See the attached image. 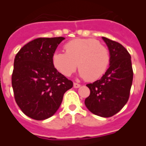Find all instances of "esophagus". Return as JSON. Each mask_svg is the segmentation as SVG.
Instances as JSON below:
<instances>
[{
  "label": "esophagus",
  "instance_id": "esophagus-1",
  "mask_svg": "<svg viewBox=\"0 0 146 146\" xmlns=\"http://www.w3.org/2000/svg\"><path fill=\"white\" fill-rule=\"evenodd\" d=\"M80 87V84H77V83H73V88H78Z\"/></svg>",
  "mask_w": 146,
  "mask_h": 146
}]
</instances>
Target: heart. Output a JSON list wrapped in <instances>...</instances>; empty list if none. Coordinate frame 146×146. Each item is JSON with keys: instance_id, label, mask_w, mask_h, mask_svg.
Listing matches in <instances>:
<instances>
[{"instance_id": "1", "label": "heart", "mask_w": 146, "mask_h": 146, "mask_svg": "<svg viewBox=\"0 0 146 146\" xmlns=\"http://www.w3.org/2000/svg\"><path fill=\"white\" fill-rule=\"evenodd\" d=\"M65 50L54 52L51 58L55 70L65 76H71L78 66L80 77L95 81L110 65V51L95 39H75L65 45Z\"/></svg>"}]
</instances>
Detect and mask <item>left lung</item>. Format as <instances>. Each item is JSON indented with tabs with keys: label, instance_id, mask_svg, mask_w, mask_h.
<instances>
[{
	"label": "left lung",
	"instance_id": "obj_1",
	"mask_svg": "<svg viewBox=\"0 0 146 146\" xmlns=\"http://www.w3.org/2000/svg\"><path fill=\"white\" fill-rule=\"evenodd\" d=\"M110 53V67L100 80L87 84L90 95L84 103L92 113L110 117L128 101L133 80L131 55L122 44L102 37Z\"/></svg>",
	"mask_w": 146,
	"mask_h": 146
}]
</instances>
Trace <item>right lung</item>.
<instances>
[{
  "label": "right lung",
  "mask_w": 146,
  "mask_h": 146,
  "mask_svg": "<svg viewBox=\"0 0 146 146\" xmlns=\"http://www.w3.org/2000/svg\"><path fill=\"white\" fill-rule=\"evenodd\" d=\"M40 37L27 43L14 60L11 84L20 110L32 119L43 120L53 116L73 82L55 70L52 55L64 40Z\"/></svg>",
  "instance_id": "right-lung-1"
}]
</instances>
